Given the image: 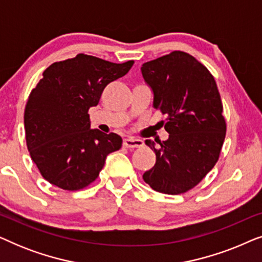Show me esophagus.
<instances>
[{"instance_id": "esophagus-1", "label": "esophagus", "mask_w": 262, "mask_h": 262, "mask_svg": "<svg viewBox=\"0 0 262 262\" xmlns=\"http://www.w3.org/2000/svg\"><path fill=\"white\" fill-rule=\"evenodd\" d=\"M123 145L125 148H128V149H132V148H141L143 146V142L141 139H135V138H125L124 142H123Z\"/></svg>"}]
</instances>
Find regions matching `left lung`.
Listing matches in <instances>:
<instances>
[{"label": "left lung", "instance_id": "obj_1", "mask_svg": "<svg viewBox=\"0 0 262 262\" xmlns=\"http://www.w3.org/2000/svg\"><path fill=\"white\" fill-rule=\"evenodd\" d=\"M154 92V107L167 141L146 139L156 163L143 174L150 187L164 194H181L195 187L220 159L227 134L216 81L205 66L184 51L150 60L141 68Z\"/></svg>", "mask_w": 262, "mask_h": 262}]
</instances>
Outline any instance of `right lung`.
Returning a JSON list of instances; mask_svg holds the SVG:
<instances>
[{"label": "right lung", "instance_id": "add662e5", "mask_svg": "<svg viewBox=\"0 0 262 262\" xmlns=\"http://www.w3.org/2000/svg\"><path fill=\"white\" fill-rule=\"evenodd\" d=\"M134 60L117 64L78 53L50 66L25 107V134L31 159L45 180L67 191L94 182L120 136L91 128L88 111L103 89L123 77Z\"/></svg>", "mask_w": 262, "mask_h": 262}]
</instances>
